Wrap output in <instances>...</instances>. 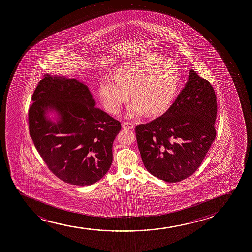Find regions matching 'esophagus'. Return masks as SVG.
<instances>
[{"mask_svg":"<svg viewBox=\"0 0 252 252\" xmlns=\"http://www.w3.org/2000/svg\"><path fill=\"white\" fill-rule=\"evenodd\" d=\"M122 127L124 128V129H133V128L135 127V125H134L133 122H125L122 124Z\"/></svg>","mask_w":252,"mask_h":252,"instance_id":"34e87169","label":"esophagus"}]
</instances>
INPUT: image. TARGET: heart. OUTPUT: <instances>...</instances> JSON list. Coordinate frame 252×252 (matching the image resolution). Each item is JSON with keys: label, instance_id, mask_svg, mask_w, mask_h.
Wrapping results in <instances>:
<instances>
[{"label": "heart", "instance_id": "b5f03b06", "mask_svg": "<svg viewBox=\"0 0 252 252\" xmlns=\"http://www.w3.org/2000/svg\"><path fill=\"white\" fill-rule=\"evenodd\" d=\"M180 82V68L173 60L151 52L122 63L115 79L105 76L99 83V94L110 113H119L130 96L126 116L136 118L145 110L158 113L173 102Z\"/></svg>", "mask_w": 252, "mask_h": 252}]
</instances>
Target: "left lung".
<instances>
[{"instance_id": "1", "label": "left lung", "mask_w": 252, "mask_h": 252, "mask_svg": "<svg viewBox=\"0 0 252 252\" xmlns=\"http://www.w3.org/2000/svg\"><path fill=\"white\" fill-rule=\"evenodd\" d=\"M216 100L210 83L191 69L185 87L168 110L136 126L139 151L151 174L177 183L198 169L216 136Z\"/></svg>"}]
</instances>
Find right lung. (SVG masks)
<instances>
[{
	"label": "right lung",
	"instance_id": "add662e5",
	"mask_svg": "<svg viewBox=\"0 0 252 252\" xmlns=\"http://www.w3.org/2000/svg\"><path fill=\"white\" fill-rule=\"evenodd\" d=\"M29 132L54 175L85 186L101 179L112 163V146L122 125L95 106L87 85L46 74L32 94ZM54 111L56 122L48 117Z\"/></svg>",
	"mask_w": 252,
	"mask_h": 252
}]
</instances>
